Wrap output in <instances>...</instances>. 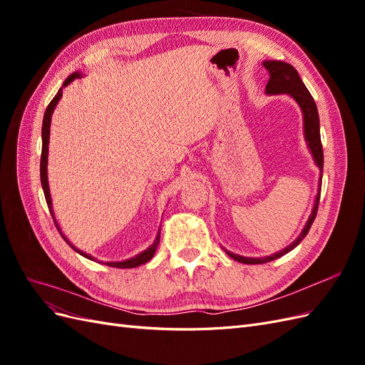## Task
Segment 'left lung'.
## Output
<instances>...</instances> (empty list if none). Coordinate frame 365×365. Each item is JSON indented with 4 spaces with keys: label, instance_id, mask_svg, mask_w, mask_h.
Returning a JSON list of instances; mask_svg holds the SVG:
<instances>
[{
    "label": "left lung",
    "instance_id": "1",
    "mask_svg": "<svg viewBox=\"0 0 365 365\" xmlns=\"http://www.w3.org/2000/svg\"><path fill=\"white\" fill-rule=\"evenodd\" d=\"M263 67L267 68V71L269 73V82L267 83V93L268 94H289L292 96L297 103L300 105L302 111H303V117H304V135H306V141L309 148L312 150L314 160L317 163V165L319 168V170H323V145H322V137H319V118H318V111H317V105L314 102V98L311 96V93L307 91V88L304 86L303 81L298 76L297 70L289 63L284 62H279V61H267L263 62ZM323 176V173H322ZM319 193H322V180H319V189H318V195L315 200V207L312 210V215L309 217L307 224L303 230V233L295 239V242L289 247H286L284 250L272 254L269 257H263V259H251V257H242L237 256V254H233L227 251V254L230 257H233L235 260L240 262V263H247V264H259V263H267L271 260L279 259L282 256H284L286 252H289L291 250H294L300 242L306 237V235L311 230L317 212H318V204H319Z\"/></svg>",
    "mask_w": 365,
    "mask_h": 365
}]
</instances>
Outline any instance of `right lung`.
I'll return each mask as SVG.
<instances>
[{
	"instance_id": "right-lung-1",
	"label": "right lung",
	"mask_w": 365,
	"mask_h": 365,
	"mask_svg": "<svg viewBox=\"0 0 365 365\" xmlns=\"http://www.w3.org/2000/svg\"><path fill=\"white\" fill-rule=\"evenodd\" d=\"M76 77H81V76H79V73H73L70 77H67V81L63 82V86H67L68 83H71V82L76 79ZM61 97H62V88L59 90V93L53 97V101H51V102H50V105L47 106V109H46V114H43V121H42L41 184H42L43 195H46V201H47V205H48V208H50V213H51V216H53V210H51V197H50L48 182H47V155H48V140H50V123H51V114H53V109H54V106L58 105V102H59V98H61ZM53 219H54V216H53ZM54 225H56V228L59 230V225L56 224V219H54ZM59 233H61V230H59ZM61 236H62L65 240H67V237H65L62 233H61ZM67 242H68V240H67ZM158 244H160V231H158V236H157L155 242H153V244H152L146 251H143L141 254H138V256L132 257V259H129V260H125V262H106V264H108V267H114V268H135V267H140V264L149 262V260L153 257V254H155V250H157ZM68 245H70L73 250H76V251L79 252V254H82L83 257H86V259H91V256H88V254H85V252L79 251L77 248H74V247L70 244V242H68Z\"/></svg>"
}]
</instances>
